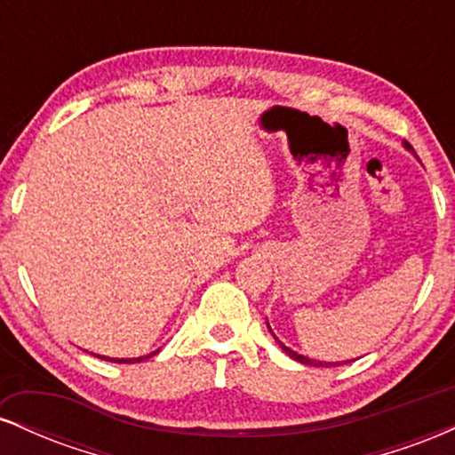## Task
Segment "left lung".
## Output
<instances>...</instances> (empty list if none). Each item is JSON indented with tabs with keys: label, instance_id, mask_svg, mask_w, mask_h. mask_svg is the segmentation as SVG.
<instances>
[{
	"label": "left lung",
	"instance_id": "8db88e82",
	"mask_svg": "<svg viewBox=\"0 0 455 455\" xmlns=\"http://www.w3.org/2000/svg\"><path fill=\"white\" fill-rule=\"evenodd\" d=\"M404 149H409L411 154H415V149L411 148L409 143H406L404 140ZM267 329L271 331V327H269V323H267ZM271 336L275 338V333L271 331ZM275 342L280 344V348L282 351H284L286 355H289L291 359H295V362H299V363H304V365H315V368H333V365H340V362H318V359H310V357H306V355H299L297 351H293V348H289V347H284V344H282L278 338H275ZM342 363H348V362H342Z\"/></svg>",
	"mask_w": 455,
	"mask_h": 455
}]
</instances>
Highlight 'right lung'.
I'll return each instance as SVG.
<instances>
[{"label": "right lung", "instance_id": "1", "mask_svg": "<svg viewBox=\"0 0 455 455\" xmlns=\"http://www.w3.org/2000/svg\"><path fill=\"white\" fill-rule=\"evenodd\" d=\"M158 351H160V348H158ZM158 351H154V353H149V355H143V357H107V355H96V357L104 359V362H113V363H139V362H143V359L154 357V355L158 353Z\"/></svg>", "mask_w": 455, "mask_h": 455}]
</instances>
